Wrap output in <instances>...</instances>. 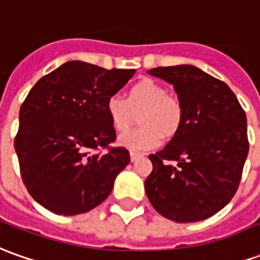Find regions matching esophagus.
<instances>
[{
    "instance_id": "obj_1",
    "label": "esophagus",
    "mask_w": 260,
    "mask_h": 260,
    "mask_svg": "<svg viewBox=\"0 0 260 260\" xmlns=\"http://www.w3.org/2000/svg\"><path fill=\"white\" fill-rule=\"evenodd\" d=\"M129 156H131V160H132V162H135V160H138L139 158H142V153H138L132 151V152L129 153Z\"/></svg>"
}]
</instances>
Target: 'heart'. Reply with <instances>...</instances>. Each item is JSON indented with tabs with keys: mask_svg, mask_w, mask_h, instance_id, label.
Instances as JSON below:
<instances>
[{
	"mask_svg": "<svg viewBox=\"0 0 260 260\" xmlns=\"http://www.w3.org/2000/svg\"><path fill=\"white\" fill-rule=\"evenodd\" d=\"M105 111L112 128L123 132L129 128L135 114H139L138 129L119 137L118 142L131 151H149L162 144L164 135H176L181 129L183 109L179 101L168 95L167 88L156 81L144 78L131 86L126 100L119 95L108 96Z\"/></svg>",
	"mask_w": 260,
	"mask_h": 260,
	"instance_id": "obj_1",
	"label": "heart"
}]
</instances>
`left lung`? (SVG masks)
<instances>
[{"label":"left lung","mask_w":260,"mask_h":260,"mask_svg":"<svg viewBox=\"0 0 260 260\" xmlns=\"http://www.w3.org/2000/svg\"><path fill=\"white\" fill-rule=\"evenodd\" d=\"M148 74L172 84L183 109L179 132L149 155V202L174 222L211 218L239 186L249 151L246 114L223 81L197 67H158Z\"/></svg>","instance_id":"left-lung-1"}]
</instances>
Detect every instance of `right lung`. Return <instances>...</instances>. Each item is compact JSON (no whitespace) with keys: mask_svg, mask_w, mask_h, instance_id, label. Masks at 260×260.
I'll return each instance as SVG.
<instances>
[{"mask_svg":"<svg viewBox=\"0 0 260 260\" xmlns=\"http://www.w3.org/2000/svg\"><path fill=\"white\" fill-rule=\"evenodd\" d=\"M134 74L70 61L26 95L14 146L25 188L48 211L74 216L109 197L131 158L128 149L111 146L116 134L105 102Z\"/></svg>","mask_w":260,"mask_h":260,"instance_id":"right-lung-1","label":"right lung"}]
</instances>
